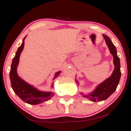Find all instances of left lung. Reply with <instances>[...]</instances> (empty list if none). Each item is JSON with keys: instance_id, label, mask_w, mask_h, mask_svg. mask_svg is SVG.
Here are the masks:
<instances>
[{"instance_id": "obj_1", "label": "left lung", "mask_w": 131, "mask_h": 131, "mask_svg": "<svg viewBox=\"0 0 131 131\" xmlns=\"http://www.w3.org/2000/svg\"><path fill=\"white\" fill-rule=\"evenodd\" d=\"M103 36L107 45L108 46L110 53L113 57L114 69L111 76L104 80V82L98 85L91 94L84 95L83 93H80L83 97L94 102L101 101L107 99L116 91L121 76L120 59L117 56L116 46L114 45L112 40L107 36L105 35H103ZM75 80L76 82V79ZM78 82L77 81L76 83Z\"/></svg>"}]
</instances>
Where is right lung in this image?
Wrapping results in <instances>:
<instances>
[{
	"label": "right lung",
	"mask_w": 131,
	"mask_h": 131,
	"mask_svg": "<svg viewBox=\"0 0 131 131\" xmlns=\"http://www.w3.org/2000/svg\"><path fill=\"white\" fill-rule=\"evenodd\" d=\"M23 39V43L16 52L15 56L12 60L10 66L9 77L11 83V87L14 92L25 103L31 105H37L47 101L54 95V93L52 92H43L39 91L33 86L30 85L19 78L17 74V68L18 65L21 52L24 49V39ZM61 71L55 73L53 79H56L60 74ZM53 87V83L52 88Z\"/></svg>",
	"instance_id": "obj_1"
}]
</instances>
